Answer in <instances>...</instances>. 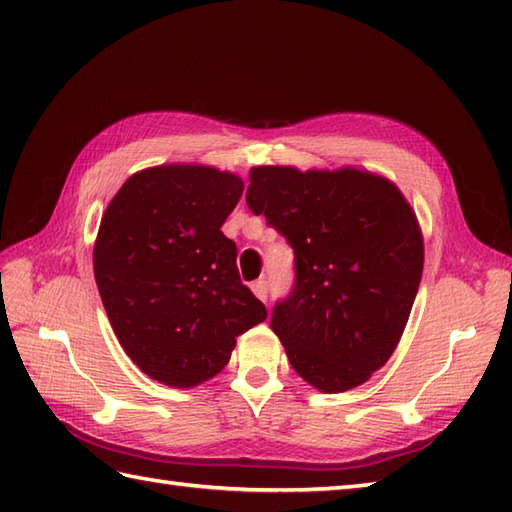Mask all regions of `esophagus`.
<instances>
[{"label": "esophagus", "mask_w": 512, "mask_h": 512, "mask_svg": "<svg viewBox=\"0 0 512 512\" xmlns=\"http://www.w3.org/2000/svg\"><path fill=\"white\" fill-rule=\"evenodd\" d=\"M253 295L259 299V301H268V281L259 279L253 284Z\"/></svg>", "instance_id": "34e87169"}]
</instances>
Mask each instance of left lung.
<instances>
[{
	"label": "left lung",
	"mask_w": 512,
	"mask_h": 512,
	"mask_svg": "<svg viewBox=\"0 0 512 512\" xmlns=\"http://www.w3.org/2000/svg\"><path fill=\"white\" fill-rule=\"evenodd\" d=\"M246 204L295 248V290L270 317L292 369L323 394L363 385L394 354L420 286L416 211L358 167L259 165Z\"/></svg>",
	"instance_id": "8db88e82"
}]
</instances>
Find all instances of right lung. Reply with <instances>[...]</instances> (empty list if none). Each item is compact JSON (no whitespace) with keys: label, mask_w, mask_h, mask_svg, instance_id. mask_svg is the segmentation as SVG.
Here are the masks:
<instances>
[{"label":"right lung","mask_w":512,"mask_h":512,"mask_svg":"<svg viewBox=\"0 0 512 512\" xmlns=\"http://www.w3.org/2000/svg\"><path fill=\"white\" fill-rule=\"evenodd\" d=\"M244 180L169 162L129 176L103 211L94 279L118 343L140 372L191 389L226 367L237 336L266 319L220 228Z\"/></svg>","instance_id":"obj_1"}]
</instances>
